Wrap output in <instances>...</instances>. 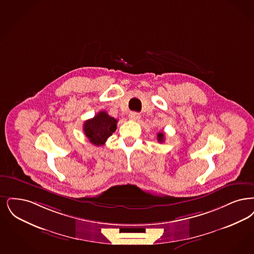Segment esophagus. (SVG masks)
I'll return each instance as SVG.
<instances>
[{"label": "esophagus", "mask_w": 254, "mask_h": 254, "mask_svg": "<svg viewBox=\"0 0 254 254\" xmlns=\"http://www.w3.org/2000/svg\"><path fill=\"white\" fill-rule=\"evenodd\" d=\"M129 118L132 121H139L141 118V115L136 112H131L129 113Z\"/></svg>", "instance_id": "obj_1"}]
</instances>
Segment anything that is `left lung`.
Wrapping results in <instances>:
<instances>
[{
  "instance_id": "1",
  "label": "left lung",
  "mask_w": 254,
  "mask_h": 254,
  "mask_svg": "<svg viewBox=\"0 0 254 254\" xmlns=\"http://www.w3.org/2000/svg\"><path fill=\"white\" fill-rule=\"evenodd\" d=\"M164 137H165V136H164V133H163V132H159L158 135H157V140H158V142H164Z\"/></svg>"
}]
</instances>
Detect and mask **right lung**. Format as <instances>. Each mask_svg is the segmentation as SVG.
Segmentation results:
<instances>
[{
  "label": "right lung",
  "mask_w": 254,
  "mask_h": 254,
  "mask_svg": "<svg viewBox=\"0 0 254 254\" xmlns=\"http://www.w3.org/2000/svg\"><path fill=\"white\" fill-rule=\"evenodd\" d=\"M117 120L106 112H98L92 119H89L83 125V130L88 140L94 145L105 144L109 137L117 128Z\"/></svg>",
  "instance_id": "obj_1"
}]
</instances>
